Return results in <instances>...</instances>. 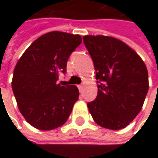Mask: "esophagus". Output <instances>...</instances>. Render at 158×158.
<instances>
[{"label": "esophagus", "instance_id": "esophagus-1", "mask_svg": "<svg viewBox=\"0 0 158 158\" xmlns=\"http://www.w3.org/2000/svg\"><path fill=\"white\" fill-rule=\"evenodd\" d=\"M82 88H83V85H82V84H80V85H78V89H79V90H80V91H82Z\"/></svg>", "mask_w": 158, "mask_h": 158}]
</instances>
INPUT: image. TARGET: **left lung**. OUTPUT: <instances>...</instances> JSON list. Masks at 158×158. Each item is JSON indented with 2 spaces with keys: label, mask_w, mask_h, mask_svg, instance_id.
Wrapping results in <instances>:
<instances>
[{
  "label": "left lung",
  "mask_w": 158,
  "mask_h": 158,
  "mask_svg": "<svg viewBox=\"0 0 158 158\" xmlns=\"http://www.w3.org/2000/svg\"><path fill=\"white\" fill-rule=\"evenodd\" d=\"M83 43L94 63L98 96L87 104L94 121L118 130L142 110L149 90L148 70L141 57L112 37L87 35Z\"/></svg>",
  "instance_id": "1"
}]
</instances>
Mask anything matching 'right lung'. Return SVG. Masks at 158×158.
Instances as JSON below:
<instances>
[{
    "mask_svg": "<svg viewBox=\"0 0 158 158\" xmlns=\"http://www.w3.org/2000/svg\"><path fill=\"white\" fill-rule=\"evenodd\" d=\"M81 43L80 35L48 32L35 40L15 65L13 93L22 115L35 128L52 130L69 117L79 90L76 85L61 86L57 80Z\"/></svg>",
    "mask_w": 158,
    "mask_h": 158,
    "instance_id": "add662e5",
    "label": "right lung"
}]
</instances>
